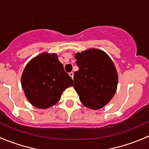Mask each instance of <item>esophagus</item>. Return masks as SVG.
I'll return each mask as SVG.
<instances>
[{
	"label": "esophagus",
	"instance_id": "esophagus-1",
	"mask_svg": "<svg viewBox=\"0 0 149 149\" xmlns=\"http://www.w3.org/2000/svg\"><path fill=\"white\" fill-rule=\"evenodd\" d=\"M69 75H70V76L73 79V77H74V72H71L69 73Z\"/></svg>",
	"mask_w": 149,
	"mask_h": 149
}]
</instances>
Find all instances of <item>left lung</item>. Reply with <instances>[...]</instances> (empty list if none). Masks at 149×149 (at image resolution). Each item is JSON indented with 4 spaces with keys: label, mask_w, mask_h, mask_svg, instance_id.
Instances as JSON below:
<instances>
[{
    "label": "left lung",
    "mask_w": 149,
    "mask_h": 149,
    "mask_svg": "<svg viewBox=\"0 0 149 149\" xmlns=\"http://www.w3.org/2000/svg\"><path fill=\"white\" fill-rule=\"evenodd\" d=\"M79 70L74 74V88L87 108L98 110L110 102L117 90L118 77L110 56L92 48L74 54Z\"/></svg>",
    "instance_id": "obj_1"
}]
</instances>
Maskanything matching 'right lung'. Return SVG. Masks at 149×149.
Returning <instances> with one entry per match:
<instances>
[{"label": "right lung", "mask_w": 149, "mask_h": 149, "mask_svg": "<svg viewBox=\"0 0 149 149\" xmlns=\"http://www.w3.org/2000/svg\"><path fill=\"white\" fill-rule=\"evenodd\" d=\"M56 53L43 52L26 65L21 86L26 97L37 108L47 109L57 103L64 90L73 86Z\"/></svg>", "instance_id": "right-lung-1"}]
</instances>
